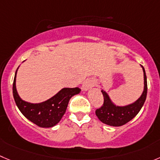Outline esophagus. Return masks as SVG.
I'll return each instance as SVG.
<instances>
[{
	"mask_svg": "<svg viewBox=\"0 0 160 160\" xmlns=\"http://www.w3.org/2000/svg\"><path fill=\"white\" fill-rule=\"evenodd\" d=\"M94 86V82L92 81H90V80H87V81L84 82L82 84V90H88L89 89H90L91 87H92V86Z\"/></svg>",
	"mask_w": 160,
	"mask_h": 160,
	"instance_id": "34e87169",
	"label": "esophagus"
}]
</instances>
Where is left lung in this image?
Masks as SVG:
<instances>
[{
    "label": "left lung",
    "instance_id": "8db88e82",
    "mask_svg": "<svg viewBox=\"0 0 160 160\" xmlns=\"http://www.w3.org/2000/svg\"><path fill=\"white\" fill-rule=\"evenodd\" d=\"M141 67L144 71V91L140 98L133 104L123 107L115 105L110 100L107 92L101 90L104 96V104L100 108L96 110V115L102 122L112 127H121L133 119L141 111L146 100L148 89L145 71L143 66Z\"/></svg>",
    "mask_w": 160,
    "mask_h": 160
}]
</instances>
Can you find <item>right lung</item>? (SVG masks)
Returning a JSON list of instances; mask_svg holds the SVG:
<instances>
[{"instance_id": "right-lung-1", "label": "right lung", "mask_w": 160, "mask_h": 160, "mask_svg": "<svg viewBox=\"0 0 160 160\" xmlns=\"http://www.w3.org/2000/svg\"><path fill=\"white\" fill-rule=\"evenodd\" d=\"M17 70L13 81L12 92L15 102L21 113L27 119L40 127L48 128L56 126L66 112L70 99L81 92V89L78 87L63 88L58 93L46 101L39 104H31L22 100L16 90V79Z\"/></svg>"}]
</instances>
